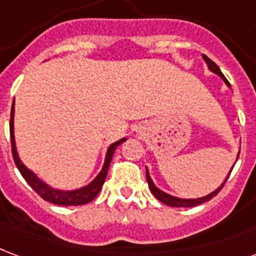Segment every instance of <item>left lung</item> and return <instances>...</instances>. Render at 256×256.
I'll list each match as a JSON object with an SVG mask.
<instances>
[{"mask_svg": "<svg viewBox=\"0 0 256 256\" xmlns=\"http://www.w3.org/2000/svg\"><path fill=\"white\" fill-rule=\"evenodd\" d=\"M204 60H205V62L208 64V66H209V69L212 70L213 73H216V74H218L220 77H221V78L225 81V84L229 85L228 80H226V78L224 77V74L221 73V70H220L218 66L216 65L214 62L210 60V58H208L206 56H204ZM238 157H239V156H238ZM230 172H232V170L229 171L228 176H226V179H228L229 175H230ZM226 179L222 182V184H221V186H220L217 190H214L213 192H210L209 196H202V198H196V200H182V198H176V196H170V194H166V192L162 191L160 188H157V187L154 186V183H153L152 179H150V176H149V172H148V168H146L148 186H149V188H150V191H152V194L156 196L157 200H160V202H162V204H166V205H168V206H172V208H191V206L200 205V204H204V202H206V200H212V198L217 196L220 191H221V188L224 187Z\"/></svg>", "mask_w": 256, "mask_h": 256, "instance_id": "obj_1", "label": "left lung"}]
</instances>
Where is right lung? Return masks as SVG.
I'll return each mask as SVG.
<instances>
[{
    "mask_svg": "<svg viewBox=\"0 0 256 256\" xmlns=\"http://www.w3.org/2000/svg\"><path fill=\"white\" fill-rule=\"evenodd\" d=\"M13 116H14V100H13L12 111H10V122H9V130H10V142H12V154L14 164L18 168V171L22 175V178L27 180L30 186L36 191L38 194L47 202H51L54 205H60V206H78V205H85L90 200H94L96 196L99 194V191L102 190V187L104 184V180L107 178V172H108L110 162L112 160L114 152L115 149L123 142L126 141V138H122L116 142H114L110 145L107 149V154H106V160H104V166L102 168V171L99 172V175L94 178V180L90 182L88 186L81 187L78 190L73 191H62L52 188L48 184H46L44 182L40 180L31 170H28L27 166H24L20 160V157L17 154L16 149V141H14V128H13Z\"/></svg>",
    "mask_w": 256,
    "mask_h": 256,
    "instance_id": "right-lung-1",
    "label": "right lung"
}]
</instances>
